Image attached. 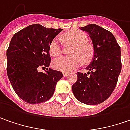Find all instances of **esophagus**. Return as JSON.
Segmentation results:
<instances>
[{
  "mask_svg": "<svg viewBox=\"0 0 130 130\" xmlns=\"http://www.w3.org/2000/svg\"><path fill=\"white\" fill-rule=\"evenodd\" d=\"M62 73H63V75H64V76H67V75L69 74L68 73V72H63Z\"/></svg>",
  "mask_w": 130,
  "mask_h": 130,
  "instance_id": "34e87169",
  "label": "esophagus"
}]
</instances>
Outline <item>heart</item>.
Masks as SVG:
<instances>
[{
	"instance_id": "1",
	"label": "heart",
	"mask_w": 130,
	"mask_h": 130,
	"mask_svg": "<svg viewBox=\"0 0 130 130\" xmlns=\"http://www.w3.org/2000/svg\"><path fill=\"white\" fill-rule=\"evenodd\" d=\"M65 42L73 46L70 54L71 56L61 57L53 62V67L57 70L69 72L83 63H88L94 55V50L88 43V35L85 32L74 30L66 33L64 36ZM50 54L53 57H58L62 54L60 39L54 38L49 47Z\"/></svg>"
}]
</instances>
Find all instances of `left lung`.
Segmentation results:
<instances>
[{
    "label": "left lung",
    "instance_id": "obj_1",
    "mask_svg": "<svg viewBox=\"0 0 130 130\" xmlns=\"http://www.w3.org/2000/svg\"><path fill=\"white\" fill-rule=\"evenodd\" d=\"M91 39L94 55L86 68L88 73L77 72L78 79L72 86L75 97L88 105L106 101L114 91L121 69V50L114 35L96 24L80 27Z\"/></svg>",
    "mask_w": 130,
    "mask_h": 130
}]
</instances>
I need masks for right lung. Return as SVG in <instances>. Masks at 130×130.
Returning a JSON list of instances; mask_svg holds the SVG:
<instances>
[{
	"instance_id": "1",
	"label": "right lung",
	"mask_w": 130,
	"mask_h": 130,
	"mask_svg": "<svg viewBox=\"0 0 130 130\" xmlns=\"http://www.w3.org/2000/svg\"><path fill=\"white\" fill-rule=\"evenodd\" d=\"M62 29H47L32 24L13 35L7 50V75L14 91L31 104H40L51 98L60 71L48 67L51 57L49 47ZM40 68L46 69L44 73Z\"/></svg>"
}]
</instances>
